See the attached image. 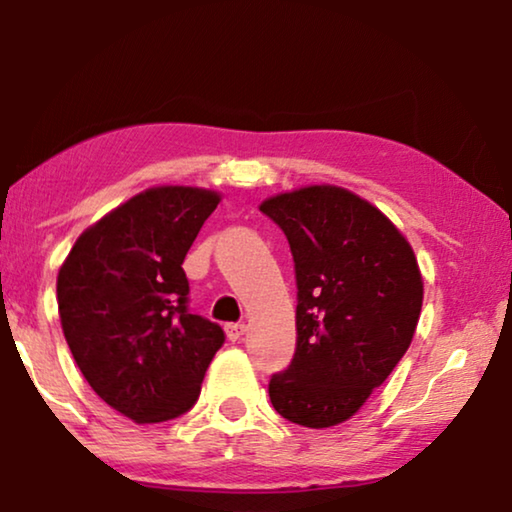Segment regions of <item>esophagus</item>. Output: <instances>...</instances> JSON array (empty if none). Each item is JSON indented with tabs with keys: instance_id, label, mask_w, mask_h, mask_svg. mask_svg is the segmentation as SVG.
Returning <instances> with one entry per match:
<instances>
[{
	"instance_id": "esophagus-1",
	"label": "esophagus",
	"mask_w": 512,
	"mask_h": 512,
	"mask_svg": "<svg viewBox=\"0 0 512 512\" xmlns=\"http://www.w3.org/2000/svg\"><path fill=\"white\" fill-rule=\"evenodd\" d=\"M224 330H226V337L231 339V342H238V339L244 335V330H247V325H244V323H228Z\"/></svg>"
}]
</instances>
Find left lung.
<instances>
[{"label": "left lung", "instance_id": "obj_1", "mask_svg": "<svg viewBox=\"0 0 512 512\" xmlns=\"http://www.w3.org/2000/svg\"><path fill=\"white\" fill-rule=\"evenodd\" d=\"M295 261L298 346L270 379L274 411L323 429L360 411L388 379L422 309V274L409 240L365 198L311 184L265 198Z\"/></svg>", "mask_w": 512, "mask_h": 512}]
</instances>
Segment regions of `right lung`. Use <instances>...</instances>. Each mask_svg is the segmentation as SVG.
I'll use <instances>...</instances> for the list:
<instances>
[{
    "label": "right lung",
    "mask_w": 512,
    "mask_h": 512,
    "mask_svg": "<svg viewBox=\"0 0 512 512\" xmlns=\"http://www.w3.org/2000/svg\"><path fill=\"white\" fill-rule=\"evenodd\" d=\"M221 194L145 189L85 228L57 274L59 321L85 381L138 425L187 413L224 330L189 314L182 270Z\"/></svg>",
    "instance_id": "obj_1"
}]
</instances>
